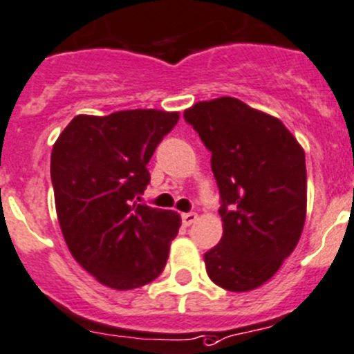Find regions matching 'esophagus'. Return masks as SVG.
Segmentation results:
<instances>
[{"mask_svg":"<svg viewBox=\"0 0 354 354\" xmlns=\"http://www.w3.org/2000/svg\"><path fill=\"white\" fill-rule=\"evenodd\" d=\"M198 219V216L195 214V212H185V214H181V221H183L185 226H190L192 223H195Z\"/></svg>","mask_w":354,"mask_h":354,"instance_id":"esophagus-1","label":"esophagus"}]
</instances>
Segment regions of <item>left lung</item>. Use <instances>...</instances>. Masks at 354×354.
<instances>
[{
	"label": "left lung",
	"instance_id": "8db88e82",
	"mask_svg": "<svg viewBox=\"0 0 354 354\" xmlns=\"http://www.w3.org/2000/svg\"><path fill=\"white\" fill-rule=\"evenodd\" d=\"M183 115L211 150L223 202V236L204 254L205 272L232 292L257 289L279 272L303 233V147L280 119L239 98L197 102Z\"/></svg>",
	"mask_w": 354,
	"mask_h": 354
}]
</instances>
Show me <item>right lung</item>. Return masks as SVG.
<instances>
[{
	"mask_svg": "<svg viewBox=\"0 0 354 354\" xmlns=\"http://www.w3.org/2000/svg\"><path fill=\"white\" fill-rule=\"evenodd\" d=\"M180 112L157 109L79 114L51 150L55 207L72 257L102 286L131 290L162 273L181 218L136 204L147 169Z\"/></svg>",
	"mask_w": 354,
	"mask_h": 354,
	"instance_id": "obj_1",
	"label": "right lung"
}]
</instances>
